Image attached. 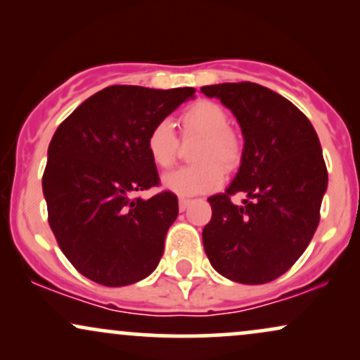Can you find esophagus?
<instances>
[{"label":"esophagus","mask_w":360,"mask_h":360,"mask_svg":"<svg viewBox=\"0 0 360 360\" xmlns=\"http://www.w3.org/2000/svg\"><path fill=\"white\" fill-rule=\"evenodd\" d=\"M189 205H191V200H186V198H179V210H181V212H184V210L188 208Z\"/></svg>","instance_id":"1"}]
</instances>
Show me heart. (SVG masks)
I'll list each match as a JSON object with an SVG mask.
<instances>
[{"mask_svg": "<svg viewBox=\"0 0 360 360\" xmlns=\"http://www.w3.org/2000/svg\"><path fill=\"white\" fill-rule=\"evenodd\" d=\"M183 137H200L194 150L196 164L174 169L162 177V186L177 196L189 198L214 191L223 183L221 165L232 171L242 159L240 137L229 128V115L214 101L200 100L179 117ZM147 152L157 167H169L179 154V139L166 120L157 122L147 135Z\"/></svg>", "mask_w": 360, "mask_h": 360, "instance_id": "obj_1", "label": "heart"}]
</instances>
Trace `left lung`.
Wrapping results in <instances>:
<instances>
[{
    "label": "left lung",
    "mask_w": 360,
    "mask_h": 360,
    "mask_svg": "<svg viewBox=\"0 0 360 360\" xmlns=\"http://www.w3.org/2000/svg\"><path fill=\"white\" fill-rule=\"evenodd\" d=\"M233 113L243 135L240 167L225 193L210 196L203 229L213 269L242 284H266L301 257L320 221L328 172L318 135L301 111L255 82L203 86ZM243 192L242 207L229 198Z\"/></svg>",
    "instance_id": "8db88e82"
}]
</instances>
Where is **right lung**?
Listing matches in <instances>:
<instances>
[{"mask_svg": "<svg viewBox=\"0 0 360 360\" xmlns=\"http://www.w3.org/2000/svg\"><path fill=\"white\" fill-rule=\"evenodd\" d=\"M191 98L193 88L108 86L53 134L42 177L49 225L69 262L94 283H139L162 257L177 196L134 194L159 184L148 131Z\"/></svg>", "mask_w": 360, "mask_h": 360, "instance_id": "obj_1", "label": "right lung"}]
</instances>
